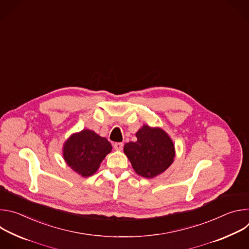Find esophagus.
I'll use <instances>...</instances> for the list:
<instances>
[{
  "label": "esophagus",
  "mask_w": 249,
  "mask_h": 249,
  "mask_svg": "<svg viewBox=\"0 0 249 249\" xmlns=\"http://www.w3.org/2000/svg\"><path fill=\"white\" fill-rule=\"evenodd\" d=\"M123 144L122 143H115L114 145H113V147H114V149L116 150V151H122L123 150Z\"/></svg>",
  "instance_id": "1"
}]
</instances>
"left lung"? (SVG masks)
Wrapping results in <instances>:
<instances>
[{
	"instance_id": "8db88e82",
	"label": "left lung",
	"mask_w": 249,
	"mask_h": 249,
	"mask_svg": "<svg viewBox=\"0 0 249 249\" xmlns=\"http://www.w3.org/2000/svg\"><path fill=\"white\" fill-rule=\"evenodd\" d=\"M136 137V142H129L124 146V153L136 173L153 178L170 166L175 157L174 145L162 129L144 125Z\"/></svg>"
}]
</instances>
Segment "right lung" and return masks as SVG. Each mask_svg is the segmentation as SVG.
<instances>
[{"label":"right lung","mask_w":249,"mask_h":249,"mask_svg":"<svg viewBox=\"0 0 249 249\" xmlns=\"http://www.w3.org/2000/svg\"><path fill=\"white\" fill-rule=\"evenodd\" d=\"M112 150L111 144L91 130L73 134L64 144L63 156L67 164L83 177L95 173L100 162Z\"/></svg>","instance_id":"1"}]
</instances>
